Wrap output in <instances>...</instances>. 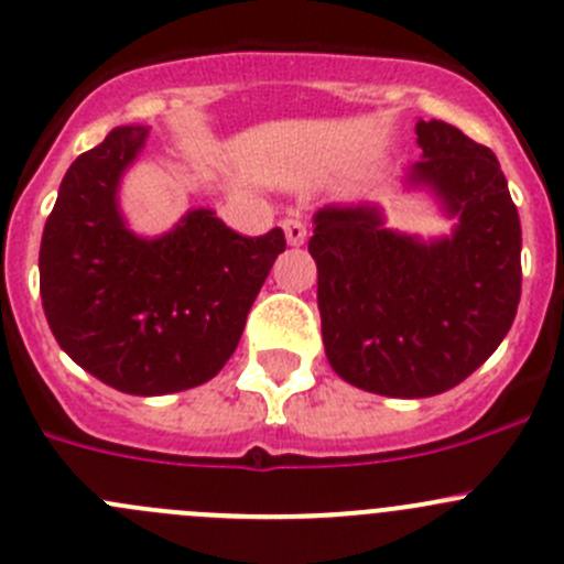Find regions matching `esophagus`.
<instances>
[{
    "instance_id": "1",
    "label": "esophagus",
    "mask_w": 564,
    "mask_h": 564,
    "mask_svg": "<svg viewBox=\"0 0 564 564\" xmlns=\"http://www.w3.org/2000/svg\"><path fill=\"white\" fill-rule=\"evenodd\" d=\"M282 229H285V238L291 246H302L304 240H307V227H304V221H299V218L282 221Z\"/></svg>"
}]
</instances>
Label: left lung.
<instances>
[{"instance_id": "8db88e82", "label": "left lung", "mask_w": 564, "mask_h": 564, "mask_svg": "<svg viewBox=\"0 0 564 564\" xmlns=\"http://www.w3.org/2000/svg\"><path fill=\"white\" fill-rule=\"evenodd\" d=\"M421 160L404 185L429 191L452 235L384 227L377 205L313 218L321 335L348 384L393 399L452 390L501 346L520 302V218L496 154L446 121L415 124Z\"/></svg>"}]
</instances>
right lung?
Returning a JSON list of instances; mask_svg holds the SVG:
<instances>
[{
    "label": "right lung",
    "mask_w": 564,
    "mask_h": 564,
    "mask_svg": "<svg viewBox=\"0 0 564 564\" xmlns=\"http://www.w3.org/2000/svg\"><path fill=\"white\" fill-rule=\"evenodd\" d=\"M147 138L149 127H116L74 160L37 271L52 335L79 368L121 393L165 395L227 366L285 232L243 238L207 207L158 238L132 232L118 187Z\"/></svg>",
    "instance_id": "right-lung-1"
}]
</instances>
